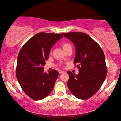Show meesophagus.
<instances>
[{"mask_svg": "<svg viewBox=\"0 0 121 121\" xmlns=\"http://www.w3.org/2000/svg\"><path fill=\"white\" fill-rule=\"evenodd\" d=\"M59 73H64L65 72V71H62V70H59Z\"/></svg>", "mask_w": 121, "mask_h": 121, "instance_id": "obj_1", "label": "esophagus"}]
</instances>
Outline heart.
I'll return each instance as SVG.
<instances>
[{
  "instance_id": "b5f03b06",
  "label": "heart",
  "mask_w": 121,
  "mask_h": 121,
  "mask_svg": "<svg viewBox=\"0 0 121 121\" xmlns=\"http://www.w3.org/2000/svg\"><path fill=\"white\" fill-rule=\"evenodd\" d=\"M62 48H63L64 50L66 51V50L69 49V48H71L72 46L70 44H69V43H65L62 44Z\"/></svg>"
}]
</instances>
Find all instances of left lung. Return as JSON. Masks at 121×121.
<instances>
[{"label":"left lung","instance_id":"8db88e82","mask_svg":"<svg viewBox=\"0 0 121 121\" xmlns=\"http://www.w3.org/2000/svg\"><path fill=\"white\" fill-rule=\"evenodd\" d=\"M75 46L74 64H77L78 75L68 71L67 86L76 97L86 99L94 95L107 76L105 56L103 50L89 35L83 33H62Z\"/></svg>","mask_w":121,"mask_h":121}]
</instances>
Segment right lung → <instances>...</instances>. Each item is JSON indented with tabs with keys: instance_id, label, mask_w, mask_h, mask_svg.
Listing matches in <instances>:
<instances>
[{
	"instance_id": "obj_1",
	"label": "right lung",
	"mask_w": 121,
	"mask_h": 121,
	"mask_svg": "<svg viewBox=\"0 0 121 121\" xmlns=\"http://www.w3.org/2000/svg\"><path fill=\"white\" fill-rule=\"evenodd\" d=\"M64 37L61 34L39 33L24 45L17 56L16 75L26 94L36 101L45 98L51 92L59 72H44L43 66L49 58L54 44Z\"/></svg>"
}]
</instances>
